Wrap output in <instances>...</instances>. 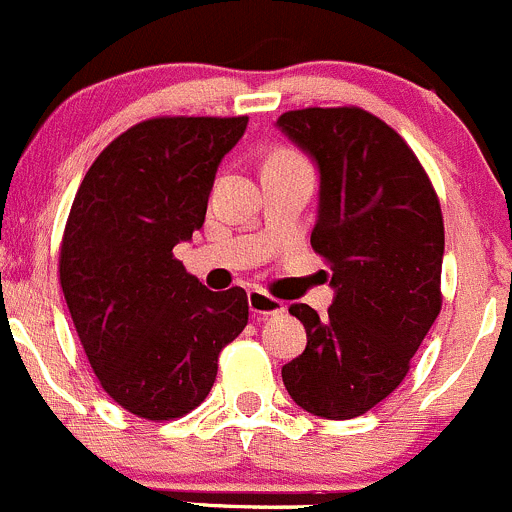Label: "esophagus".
I'll return each instance as SVG.
<instances>
[{
    "instance_id": "34e87169",
    "label": "esophagus",
    "mask_w": 512,
    "mask_h": 512,
    "mask_svg": "<svg viewBox=\"0 0 512 512\" xmlns=\"http://www.w3.org/2000/svg\"><path fill=\"white\" fill-rule=\"evenodd\" d=\"M249 308L254 316H278V313H283V301L268 296V293L261 291V288H251Z\"/></svg>"
}]
</instances>
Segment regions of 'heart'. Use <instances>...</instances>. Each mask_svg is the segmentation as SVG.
I'll return each instance as SVG.
<instances>
[{"label": "heart", "instance_id": "1", "mask_svg": "<svg viewBox=\"0 0 512 512\" xmlns=\"http://www.w3.org/2000/svg\"><path fill=\"white\" fill-rule=\"evenodd\" d=\"M281 156H291V154H281Z\"/></svg>", "mask_w": 512, "mask_h": 512}]
</instances>
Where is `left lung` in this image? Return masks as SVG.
Wrapping results in <instances>:
<instances>
[{"label": "left lung", "instance_id": "left-lung-1", "mask_svg": "<svg viewBox=\"0 0 512 512\" xmlns=\"http://www.w3.org/2000/svg\"><path fill=\"white\" fill-rule=\"evenodd\" d=\"M278 129L318 166L311 246L331 266L328 316L293 303L306 351L281 368L313 416L348 421L391 396L440 313L443 214L411 146L358 106L296 109Z\"/></svg>", "mask_w": 512, "mask_h": 512}]
</instances>
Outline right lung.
Masks as SVG:
<instances>
[{
  "instance_id": "1",
  "label": "right lung",
  "mask_w": 512,
  "mask_h": 512,
  "mask_svg": "<svg viewBox=\"0 0 512 512\" xmlns=\"http://www.w3.org/2000/svg\"><path fill=\"white\" fill-rule=\"evenodd\" d=\"M249 116H156L86 171L59 251V281L101 388L134 416L171 421L216 381L249 323L244 288L209 291L174 258L204 226L221 159Z\"/></svg>"
}]
</instances>
